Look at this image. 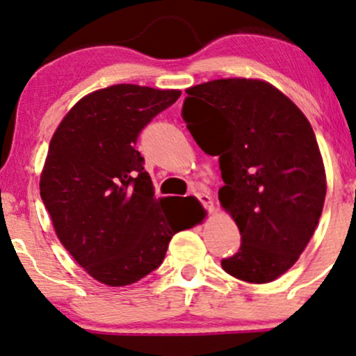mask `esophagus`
<instances>
[{"label":"esophagus","instance_id":"34e87169","mask_svg":"<svg viewBox=\"0 0 356 356\" xmlns=\"http://www.w3.org/2000/svg\"><path fill=\"white\" fill-rule=\"evenodd\" d=\"M195 198L202 203L203 209L205 210H209V211L213 210V200H211L209 193H205V191H197V193H195Z\"/></svg>","mask_w":356,"mask_h":356}]
</instances>
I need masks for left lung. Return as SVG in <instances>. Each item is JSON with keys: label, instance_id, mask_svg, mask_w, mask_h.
I'll return each instance as SVG.
<instances>
[{"label": "left lung", "instance_id": "8db88e82", "mask_svg": "<svg viewBox=\"0 0 356 356\" xmlns=\"http://www.w3.org/2000/svg\"><path fill=\"white\" fill-rule=\"evenodd\" d=\"M181 118L218 156L222 207L241 230L225 273L264 284L294 266L323 211L326 175L306 115L270 83L220 79L186 89Z\"/></svg>", "mask_w": 356, "mask_h": 356}]
</instances>
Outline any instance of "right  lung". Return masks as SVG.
Returning <instances> with one entry per match:
<instances>
[{
    "label": "right lung",
    "instance_id": "add662e5",
    "mask_svg": "<svg viewBox=\"0 0 356 356\" xmlns=\"http://www.w3.org/2000/svg\"><path fill=\"white\" fill-rule=\"evenodd\" d=\"M179 90L119 83L81 99L49 146L40 197L60 242L92 277L127 286L158 269L168 243L197 223L190 207L156 198L138 136Z\"/></svg>",
    "mask_w": 356,
    "mask_h": 356
}]
</instances>
